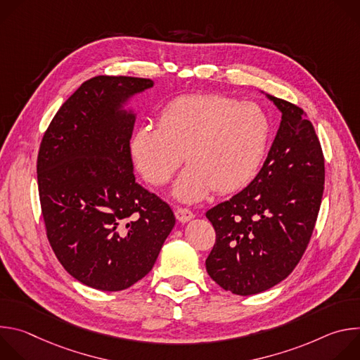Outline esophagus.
I'll list each match as a JSON object with an SVG mask.
<instances>
[{"label":"esophagus","instance_id":"1","mask_svg":"<svg viewBox=\"0 0 360 360\" xmlns=\"http://www.w3.org/2000/svg\"><path fill=\"white\" fill-rule=\"evenodd\" d=\"M175 217H176V219H178L179 222L185 224V222L191 221L195 215H193V212H192V211H189V210H186V208H176V211H175Z\"/></svg>","mask_w":360,"mask_h":360}]
</instances>
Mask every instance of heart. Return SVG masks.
<instances>
[{"label":"heart","mask_w":360,"mask_h":360,"mask_svg":"<svg viewBox=\"0 0 360 360\" xmlns=\"http://www.w3.org/2000/svg\"><path fill=\"white\" fill-rule=\"evenodd\" d=\"M271 134L264 110L215 94L185 95L161 111L158 127L143 125L132 136L131 152L142 176L165 185L182 164L189 167L174 186L182 202L203 199L214 188L228 193L258 171Z\"/></svg>","instance_id":"heart-1"}]
</instances>
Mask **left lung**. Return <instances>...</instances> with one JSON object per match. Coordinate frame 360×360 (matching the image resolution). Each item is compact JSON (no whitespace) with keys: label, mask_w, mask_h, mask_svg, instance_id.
Listing matches in <instances>:
<instances>
[{"label":"left lung","mask_w":360,"mask_h":360,"mask_svg":"<svg viewBox=\"0 0 360 360\" xmlns=\"http://www.w3.org/2000/svg\"><path fill=\"white\" fill-rule=\"evenodd\" d=\"M266 96L282 120L264 167L245 189L207 212L217 232L207 271L240 296L289 276L311 240L323 195L325 160L312 122L290 102Z\"/></svg>","instance_id":"1"}]
</instances>
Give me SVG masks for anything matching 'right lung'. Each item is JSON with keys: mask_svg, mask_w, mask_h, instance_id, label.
<instances>
[{"mask_svg": "<svg viewBox=\"0 0 360 360\" xmlns=\"http://www.w3.org/2000/svg\"><path fill=\"white\" fill-rule=\"evenodd\" d=\"M153 86L135 77L85 81L41 141L37 178L51 248L81 283L124 290L155 264L175 225L169 205L135 181L129 99Z\"/></svg>", "mask_w": 360, "mask_h": 360, "instance_id": "obj_1", "label": "right lung"}]
</instances>
